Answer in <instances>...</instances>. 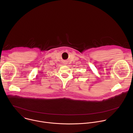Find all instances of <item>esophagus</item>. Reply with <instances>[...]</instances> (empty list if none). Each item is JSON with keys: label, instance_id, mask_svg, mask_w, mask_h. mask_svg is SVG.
Wrapping results in <instances>:
<instances>
[{"label": "esophagus", "instance_id": "34e87169", "mask_svg": "<svg viewBox=\"0 0 133 133\" xmlns=\"http://www.w3.org/2000/svg\"><path fill=\"white\" fill-rule=\"evenodd\" d=\"M66 63V62H64V63Z\"/></svg>", "mask_w": 133, "mask_h": 133}]
</instances>
